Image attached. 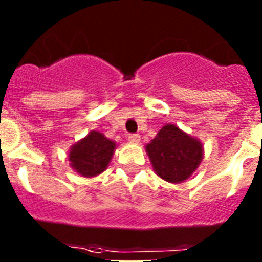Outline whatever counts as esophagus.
<instances>
[{
    "instance_id": "esophagus-1",
    "label": "esophagus",
    "mask_w": 262,
    "mask_h": 262,
    "mask_svg": "<svg viewBox=\"0 0 262 262\" xmlns=\"http://www.w3.org/2000/svg\"><path fill=\"white\" fill-rule=\"evenodd\" d=\"M128 140L131 143H139L140 142V135H139V134H129L128 135Z\"/></svg>"
}]
</instances>
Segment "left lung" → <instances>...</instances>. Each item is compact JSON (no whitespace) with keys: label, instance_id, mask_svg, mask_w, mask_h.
<instances>
[{"label":"left lung","instance_id":"obj_1","mask_svg":"<svg viewBox=\"0 0 262 262\" xmlns=\"http://www.w3.org/2000/svg\"><path fill=\"white\" fill-rule=\"evenodd\" d=\"M145 151L156 174L172 184L190 177L203 157L200 140L174 124H165L160 129L156 138L145 145Z\"/></svg>","mask_w":262,"mask_h":262}]
</instances>
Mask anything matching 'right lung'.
Segmentation results:
<instances>
[{"label":"right lung","mask_w":262,"mask_h":262,"mask_svg":"<svg viewBox=\"0 0 262 262\" xmlns=\"http://www.w3.org/2000/svg\"><path fill=\"white\" fill-rule=\"evenodd\" d=\"M115 142L98 131H90L69 151L71 166L82 177H96L106 170L114 155Z\"/></svg>","instance_id":"add662e5"}]
</instances>
